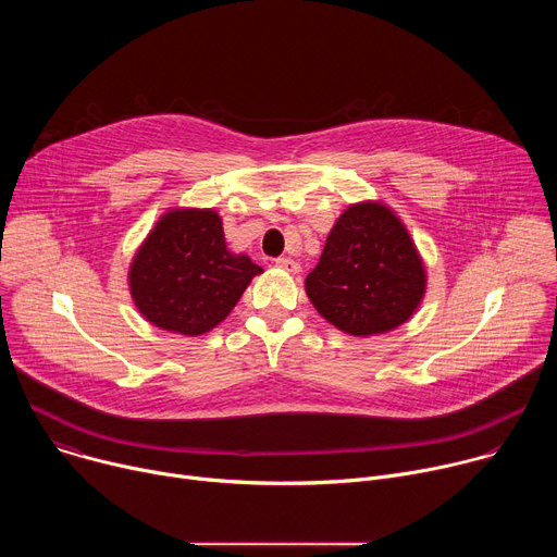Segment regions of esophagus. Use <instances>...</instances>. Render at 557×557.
<instances>
[{
    "label": "esophagus",
    "mask_w": 557,
    "mask_h": 557,
    "mask_svg": "<svg viewBox=\"0 0 557 557\" xmlns=\"http://www.w3.org/2000/svg\"><path fill=\"white\" fill-rule=\"evenodd\" d=\"M282 271H286V273H290V275H295V273H299V262H295V260H290V258H280L277 262H275Z\"/></svg>",
    "instance_id": "1"
}]
</instances>
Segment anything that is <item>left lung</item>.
<instances>
[{
    "mask_svg": "<svg viewBox=\"0 0 557 557\" xmlns=\"http://www.w3.org/2000/svg\"><path fill=\"white\" fill-rule=\"evenodd\" d=\"M304 288L329 324L372 337L412 320L428 290V271L396 211L381 200H361L335 220Z\"/></svg>",
    "mask_w": 557,
    "mask_h": 557,
    "instance_id": "left-lung-1",
    "label": "left lung"
}]
</instances>
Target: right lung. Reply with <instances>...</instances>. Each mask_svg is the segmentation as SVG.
Listing matches in <instances>:
<instances>
[{"label": "right lung", "instance_id": "obj_1", "mask_svg": "<svg viewBox=\"0 0 557 557\" xmlns=\"http://www.w3.org/2000/svg\"><path fill=\"white\" fill-rule=\"evenodd\" d=\"M262 267L226 247L215 209L172 207L136 249L127 286L145 320L185 337H198L226 320Z\"/></svg>", "mask_w": 557, "mask_h": 557}]
</instances>
